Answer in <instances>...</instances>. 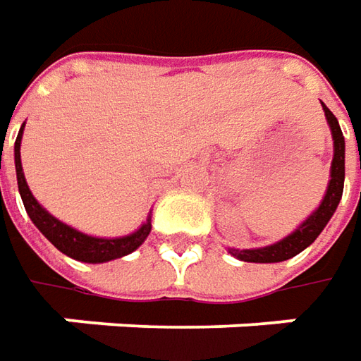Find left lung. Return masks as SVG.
<instances>
[{
    "label": "left lung",
    "mask_w": 361,
    "mask_h": 361,
    "mask_svg": "<svg viewBox=\"0 0 361 361\" xmlns=\"http://www.w3.org/2000/svg\"><path fill=\"white\" fill-rule=\"evenodd\" d=\"M322 106H324V112H326L327 124L331 128V136H334V160H331V178H329L327 192L322 204H319V209L295 233L285 237L283 241L273 243V245L263 247V249H245V251L229 249L231 255H235L241 261H247V263H279V261H287V259L301 253L305 247H310L319 237V233L324 231L331 215L336 213V209L340 204L341 192H343V178H345V142H343V134H341L338 118L331 114V110L326 104Z\"/></svg>",
    "instance_id": "obj_1"
}]
</instances>
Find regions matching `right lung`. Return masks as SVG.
Listing matches in <instances>:
<instances>
[{
    "mask_svg": "<svg viewBox=\"0 0 361 361\" xmlns=\"http://www.w3.org/2000/svg\"><path fill=\"white\" fill-rule=\"evenodd\" d=\"M23 128L16 138V173H18V188H20L21 201L27 211L30 219L34 221V225L42 231V235L48 239L56 249H60L63 255L72 257L76 261L84 263H104L112 261L132 253L134 249H138L150 233V219H146V223L128 237H118V239H98V237H88L80 231L72 229L68 225H63L62 221H58L56 216H51L35 201L32 190L27 188L23 169H21V157H20V145Z\"/></svg>",
    "mask_w": 361,
    "mask_h": 361,
    "instance_id": "right-lung-1",
    "label": "right lung"
}]
</instances>
